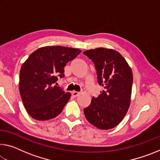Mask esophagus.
Returning <instances> with one entry per match:
<instances>
[{"instance_id": "esophagus-1", "label": "esophagus", "mask_w": 160, "mask_h": 160, "mask_svg": "<svg viewBox=\"0 0 160 160\" xmlns=\"http://www.w3.org/2000/svg\"><path fill=\"white\" fill-rule=\"evenodd\" d=\"M79 92H75V91H73L72 92V96L73 97H77L78 95H79Z\"/></svg>"}]
</instances>
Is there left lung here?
I'll return each instance as SVG.
<instances>
[{
	"label": "left lung",
	"mask_w": 160,
	"mask_h": 160,
	"mask_svg": "<svg viewBox=\"0 0 160 160\" xmlns=\"http://www.w3.org/2000/svg\"><path fill=\"white\" fill-rule=\"evenodd\" d=\"M83 53L94 64L97 82L104 88L97 97L84 109L89 122L97 128L108 130L122 121L131 103L132 73L131 68L118 51L97 48Z\"/></svg>",
	"instance_id": "obj_1"
}]
</instances>
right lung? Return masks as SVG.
<instances>
[{
    "mask_svg": "<svg viewBox=\"0 0 160 160\" xmlns=\"http://www.w3.org/2000/svg\"><path fill=\"white\" fill-rule=\"evenodd\" d=\"M81 51L78 48L48 46L30 54L20 71V92L24 107L32 118L39 121L60 114L70 98V92L56 86L63 78L64 67Z\"/></svg>",
    "mask_w": 160,
    "mask_h": 160,
    "instance_id": "obj_1",
    "label": "right lung"
}]
</instances>
